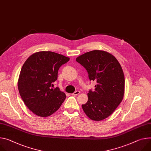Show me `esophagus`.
I'll return each instance as SVG.
<instances>
[{"instance_id": "obj_1", "label": "esophagus", "mask_w": 151, "mask_h": 151, "mask_svg": "<svg viewBox=\"0 0 151 151\" xmlns=\"http://www.w3.org/2000/svg\"><path fill=\"white\" fill-rule=\"evenodd\" d=\"M79 93H80V91H79V90H77V91H75L73 93H72V94L74 95V96H77V95H78Z\"/></svg>"}]
</instances>
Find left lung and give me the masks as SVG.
<instances>
[{"instance_id":"obj_1","label":"left lung","mask_w":151,"mask_h":151,"mask_svg":"<svg viewBox=\"0 0 151 151\" xmlns=\"http://www.w3.org/2000/svg\"><path fill=\"white\" fill-rule=\"evenodd\" d=\"M86 69L90 81H96L94 91L88 93V101L82 105L91 120L101 121L110 116L122 102L125 91V77L120 64L112 54L94 50L77 57Z\"/></svg>"}]
</instances>
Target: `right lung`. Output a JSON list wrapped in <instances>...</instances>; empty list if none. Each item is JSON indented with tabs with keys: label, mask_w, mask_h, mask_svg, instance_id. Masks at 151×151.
Instances as JSON below:
<instances>
[{
	"label": "right lung",
	"mask_w": 151,
	"mask_h": 151,
	"mask_svg": "<svg viewBox=\"0 0 151 151\" xmlns=\"http://www.w3.org/2000/svg\"><path fill=\"white\" fill-rule=\"evenodd\" d=\"M70 58L50 51L36 52L21 69L18 88L26 106L35 114L47 117L57 111L66 96L58 87L52 88L60 67Z\"/></svg>",
	"instance_id": "add662e5"
}]
</instances>
